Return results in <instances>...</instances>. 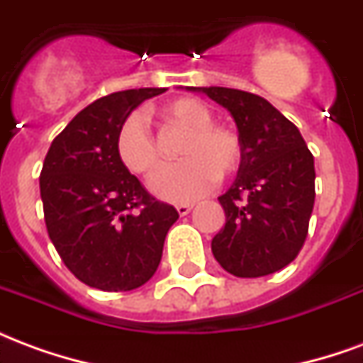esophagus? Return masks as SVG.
I'll use <instances>...</instances> for the list:
<instances>
[{
    "mask_svg": "<svg viewBox=\"0 0 363 363\" xmlns=\"http://www.w3.org/2000/svg\"><path fill=\"white\" fill-rule=\"evenodd\" d=\"M192 208H194L192 204H179L177 206V212H179V216H186V213H190Z\"/></svg>",
    "mask_w": 363,
    "mask_h": 363,
    "instance_id": "esophagus-1",
    "label": "esophagus"
}]
</instances>
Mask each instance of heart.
<instances>
[{
    "label": "heart",
    "instance_id": "b5f03b06",
    "mask_svg": "<svg viewBox=\"0 0 363 363\" xmlns=\"http://www.w3.org/2000/svg\"><path fill=\"white\" fill-rule=\"evenodd\" d=\"M159 116L169 126L189 130L179 150L184 161L165 167L151 184L159 198L192 202L212 189L218 177L228 179L237 173L243 159L241 140L231 128L213 124L212 111L202 101L182 96L161 106ZM114 150L120 163L138 177H151L161 165L157 142L140 112L122 120Z\"/></svg>",
    "mask_w": 363,
    "mask_h": 363
}]
</instances>
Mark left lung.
Segmentation results:
<instances>
[{"instance_id": "obj_1", "label": "left lung", "mask_w": 363, "mask_h": 363, "mask_svg": "<svg viewBox=\"0 0 363 363\" xmlns=\"http://www.w3.org/2000/svg\"><path fill=\"white\" fill-rule=\"evenodd\" d=\"M225 106L235 120L243 159L235 182L218 200L225 225L212 252L237 278H260L288 267L301 251L315 204V161L294 122L267 99L228 89L190 87Z\"/></svg>"}]
</instances>
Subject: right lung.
I'll list each match as a JSON object with an SVG mask.
<instances>
[{
  "instance_id": "obj_1",
  "label": "right lung",
  "mask_w": 363,
  "mask_h": 363,
  "mask_svg": "<svg viewBox=\"0 0 363 363\" xmlns=\"http://www.w3.org/2000/svg\"><path fill=\"white\" fill-rule=\"evenodd\" d=\"M165 89L111 93L85 106L44 159V221L60 259L77 280L103 291H130L157 270L167 231L179 220L116 157L114 138L138 104Z\"/></svg>"
}]
</instances>
